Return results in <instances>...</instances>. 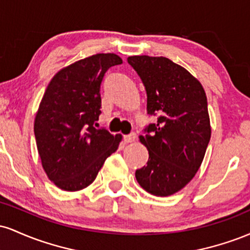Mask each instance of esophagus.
Wrapping results in <instances>:
<instances>
[{
    "label": "esophagus",
    "mask_w": 250,
    "mask_h": 250,
    "mask_svg": "<svg viewBox=\"0 0 250 250\" xmlns=\"http://www.w3.org/2000/svg\"><path fill=\"white\" fill-rule=\"evenodd\" d=\"M123 140H125V142H127V143L134 142L135 140H136V134L130 133V134H128V135H125V136H123Z\"/></svg>",
    "instance_id": "obj_1"
}]
</instances>
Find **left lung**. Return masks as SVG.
Instances as JSON below:
<instances>
[{"mask_svg": "<svg viewBox=\"0 0 250 250\" xmlns=\"http://www.w3.org/2000/svg\"><path fill=\"white\" fill-rule=\"evenodd\" d=\"M128 63L147 91V111L157 115L139 139L147 147V166L135 173L155 196H169L190 182L210 140L207 96L197 79L167 57L129 56Z\"/></svg>", "mask_w": 250, "mask_h": 250, "instance_id": "8db88e82", "label": "left lung"}]
</instances>
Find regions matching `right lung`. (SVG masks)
Returning a JSON list of instances; mask_svg holds the SVG:
<instances>
[{"label": "right lung", "mask_w": 250, "mask_h": 250, "mask_svg": "<svg viewBox=\"0 0 250 250\" xmlns=\"http://www.w3.org/2000/svg\"><path fill=\"white\" fill-rule=\"evenodd\" d=\"M116 54H96L57 71L44 91L34 122L36 146L48 179L65 191L88 187L122 135L94 127L101 114V82L121 64Z\"/></svg>", "instance_id": "add662e5"}]
</instances>
